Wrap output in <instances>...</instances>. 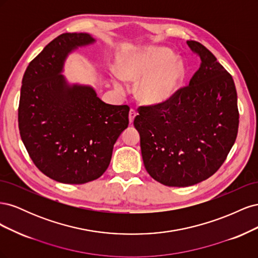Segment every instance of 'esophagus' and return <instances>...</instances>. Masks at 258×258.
I'll return each instance as SVG.
<instances>
[{"mask_svg":"<svg viewBox=\"0 0 258 258\" xmlns=\"http://www.w3.org/2000/svg\"><path fill=\"white\" fill-rule=\"evenodd\" d=\"M136 116H137L136 110H134V108H131L130 112H129V122H130V123L134 122V120H135V118H136Z\"/></svg>","mask_w":258,"mask_h":258,"instance_id":"esophagus-1","label":"esophagus"}]
</instances>
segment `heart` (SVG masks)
<instances>
[{
	"label": "heart",
	"mask_w": 258,
	"mask_h": 258,
	"mask_svg": "<svg viewBox=\"0 0 258 258\" xmlns=\"http://www.w3.org/2000/svg\"><path fill=\"white\" fill-rule=\"evenodd\" d=\"M173 58L169 49L147 48L121 60L117 73L124 81L143 80L137 95L143 103L162 104L174 95L184 76L183 64ZM114 86L118 91H124L119 81H114Z\"/></svg>",
	"instance_id": "obj_1"
}]
</instances>
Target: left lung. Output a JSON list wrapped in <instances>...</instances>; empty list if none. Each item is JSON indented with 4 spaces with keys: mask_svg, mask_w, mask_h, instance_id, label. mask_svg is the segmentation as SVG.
<instances>
[{
    "mask_svg": "<svg viewBox=\"0 0 258 258\" xmlns=\"http://www.w3.org/2000/svg\"><path fill=\"white\" fill-rule=\"evenodd\" d=\"M187 45L201 60L189 85L165 103L140 106L134 121L148 174L172 187L191 186L213 175L235 144L239 127L231 75L204 45Z\"/></svg>",
    "mask_w": 258,
    "mask_h": 258,
    "instance_id": "1",
    "label": "left lung"
}]
</instances>
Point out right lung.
Segmentation results:
<instances>
[{
    "label": "right lung",
    "instance_id": "obj_1",
    "mask_svg": "<svg viewBox=\"0 0 258 258\" xmlns=\"http://www.w3.org/2000/svg\"><path fill=\"white\" fill-rule=\"evenodd\" d=\"M95 42L88 33L59 35L22 79L21 140L37 169L60 183L84 184L102 175L129 123L128 105L106 104L91 86L69 84L61 74L70 53Z\"/></svg>",
    "mask_w": 258,
    "mask_h": 258
}]
</instances>
